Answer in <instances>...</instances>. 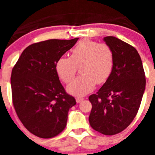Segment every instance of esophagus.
I'll use <instances>...</instances> for the list:
<instances>
[{
  "mask_svg": "<svg viewBox=\"0 0 155 155\" xmlns=\"http://www.w3.org/2000/svg\"><path fill=\"white\" fill-rule=\"evenodd\" d=\"M83 100H84V98H83V97H76L77 103H80V102H81Z\"/></svg>",
  "mask_w": 155,
  "mask_h": 155,
  "instance_id": "esophagus-1",
  "label": "esophagus"
}]
</instances>
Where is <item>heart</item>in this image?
Listing matches in <instances>:
<instances>
[{
    "label": "heart",
    "instance_id": "1",
    "mask_svg": "<svg viewBox=\"0 0 155 155\" xmlns=\"http://www.w3.org/2000/svg\"><path fill=\"white\" fill-rule=\"evenodd\" d=\"M114 64V55L106 44L84 40L71 50V57L59 58L56 70L60 78L69 84L78 67L81 75L68 87L74 95H84L94 89L95 84H102L109 79Z\"/></svg>",
    "mask_w": 155,
    "mask_h": 155
}]
</instances>
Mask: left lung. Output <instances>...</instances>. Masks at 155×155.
<instances>
[{
	"label": "left lung",
	"instance_id": "8db88e82",
	"mask_svg": "<svg viewBox=\"0 0 155 155\" xmlns=\"http://www.w3.org/2000/svg\"><path fill=\"white\" fill-rule=\"evenodd\" d=\"M112 49L114 64L102 87L90 95L89 123L94 130L114 135L132 123L141 103L146 79L139 53L134 46L114 36L103 39Z\"/></svg>",
	"mask_w": 155,
	"mask_h": 155
}]
</instances>
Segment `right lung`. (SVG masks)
I'll list each match as a JSON object with an SVG mask.
<instances>
[{
  "label": "right lung",
  "mask_w": 155,
  "mask_h": 155,
  "mask_svg": "<svg viewBox=\"0 0 155 155\" xmlns=\"http://www.w3.org/2000/svg\"><path fill=\"white\" fill-rule=\"evenodd\" d=\"M78 40L49 39L30 45L12 69L14 107L24 127L39 137L51 138L62 132L68 111L76 105L59 80L56 64Z\"/></svg>",
  "instance_id": "add662e5"
}]
</instances>
